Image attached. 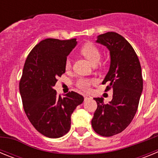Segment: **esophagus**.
<instances>
[{
  "label": "esophagus",
  "instance_id": "34e87169",
  "mask_svg": "<svg viewBox=\"0 0 158 158\" xmlns=\"http://www.w3.org/2000/svg\"><path fill=\"white\" fill-rule=\"evenodd\" d=\"M84 97H85V100H87V99L91 98V96H88V95H85V96H84Z\"/></svg>",
  "mask_w": 158,
  "mask_h": 158
}]
</instances>
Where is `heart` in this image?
<instances>
[{"label": "heart", "instance_id": "1", "mask_svg": "<svg viewBox=\"0 0 158 158\" xmlns=\"http://www.w3.org/2000/svg\"><path fill=\"white\" fill-rule=\"evenodd\" d=\"M81 52L93 65H96L100 62V58H101V52L98 47L93 43H87L85 45H84L81 50ZM70 67L71 60L68 58L65 62V68L69 69ZM96 82V80L93 78L89 79V78L80 77L77 81L76 85L83 91H89L92 85L95 84Z\"/></svg>", "mask_w": 158, "mask_h": 158}]
</instances>
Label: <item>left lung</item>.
<instances>
[{"label": "left lung", "instance_id": "1", "mask_svg": "<svg viewBox=\"0 0 158 158\" xmlns=\"http://www.w3.org/2000/svg\"><path fill=\"white\" fill-rule=\"evenodd\" d=\"M96 43L110 51L109 71L102 84H109L105 91L112 89L113 97L108 104L102 97L94 98L97 108L92 127L98 135L110 137L121 133L135 117L143 88L142 69L132 46L116 32L100 35Z\"/></svg>", "mask_w": 158, "mask_h": 158}]
</instances>
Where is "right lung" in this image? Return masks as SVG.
<instances>
[{"mask_svg":"<svg viewBox=\"0 0 158 158\" xmlns=\"http://www.w3.org/2000/svg\"><path fill=\"white\" fill-rule=\"evenodd\" d=\"M76 39H46L29 53L19 81L23 109L31 123L44 136L57 139L70 129L71 115L84 97L69 92L65 97L53 89L65 72L67 56L77 45Z\"/></svg>","mask_w":158,"mask_h":158,"instance_id":"add662e5","label":"right lung"}]
</instances>
